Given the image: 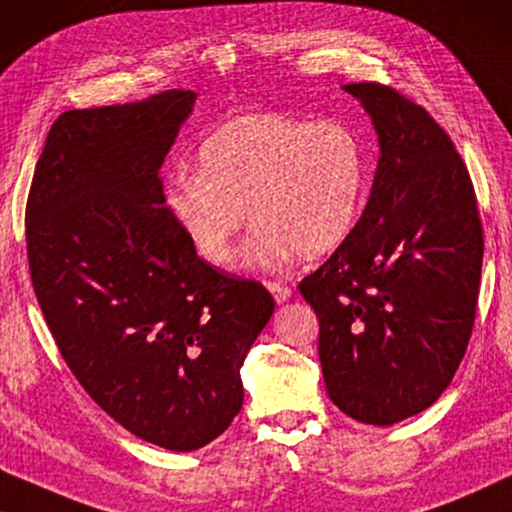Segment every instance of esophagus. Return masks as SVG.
I'll return each instance as SVG.
<instances>
[{"mask_svg":"<svg viewBox=\"0 0 512 512\" xmlns=\"http://www.w3.org/2000/svg\"><path fill=\"white\" fill-rule=\"evenodd\" d=\"M266 287H269V292L273 294V299H276L278 304H285V301L292 297V290L283 283H269Z\"/></svg>","mask_w":512,"mask_h":512,"instance_id":"obj_1","label":"esophagus"}]
</instances>
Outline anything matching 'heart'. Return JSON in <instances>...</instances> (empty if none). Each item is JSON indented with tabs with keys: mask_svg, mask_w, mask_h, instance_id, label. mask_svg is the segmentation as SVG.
Returning <instances> with one entry per match:
<instances>
[{
	"mask_svg": "<svg viewBox=\"0 0 512 512\" xmlns=\"http://www.w3.org/2000/svg\"><path fill=\"white\" fill-rule=\"evenodd\" d=\"M369 148L350 122L246 113L215 127L197 174L178 171L167 208L201 259L229 266L236 239L257 222L243 266L273 269L294 253L327 255L357 227L371 185Z\"/></svg>",
	"mask_w": 512,
	"mask_h": 512,
	"instance_id": "1",
	"label": "heart"
}]
</instances>
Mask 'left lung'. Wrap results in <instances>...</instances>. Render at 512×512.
Here are the masks:
<instances>
[{"label": "left lung", "instance_id": "1", "mask_svg": "<svg viewBox=\"0 0 512 512\" xmlns=\"http://www.w3.org/2000/svg\"><path fill=\"white\" fill-rule=\"evenodd\" d=\"M343 90L371 115L380 160L357 227L299 290L320 320L329 399L390 427L429 408L462 362L482 225L464 160L420 104L380 83Z\"/></svg>", "mask_w": 512, "mask_h": 512}]
</instances>
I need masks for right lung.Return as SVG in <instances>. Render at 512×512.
Wrapping results in <instances>:
<instances>
[{
    "instance_id": "1",
    "label": "right lung",
    "mask_w": 512,
    "mask_h": 512,
    "mask_svg": "<svg viewBox=\"0 0 512 512\" xmlns=\"http://www.w3.org/2000/svg\"><path fill=\"white\" fill-rule=\"evenodd\" d=\"M197 95L67 111L25 211L34 294L83 390L143 441L190 452L243 406L241 366L273 315L262 283L204 262L160 167Z\"/></svg>"
}]
</instances>
